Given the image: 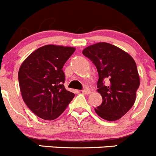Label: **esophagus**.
Masks as SVG:
<instances>
[{
    "instance_id": "34e87169",
    "label": "esophagus",
    "mask_w": 156,
    "mask_h": 156,
    "mask_svg": "<svg viewBox=\"0 0 156 156\" xmlns=\"http://www.w3.org/2000/svg\"><path fill=\"white\" fill-rule=\"evenodd\" d=\"M82 92H83V94H89V93H90V90L89 89H84L82 90Z\"/></svg>"
}]
</instances>
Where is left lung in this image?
Listing matches in <instances>:
<instances>
[{
    "instance_id": "obj_1",
    "label": "left lung",
    "mask_w": 156,
    "mask_h": 156,
    "mask_svg": "<svg viewBox=\"0 0 156 156\" xmlns=\"http://www.w3.org/2000/svg\"><path fill=\"white\" fill-rule=\"evenodd\" d=\"M83 54L92 62L98 73V91L103 101L94 109L96 113L107 121L118 120L135 102L140 86L135 62L126 52L108 43L91 45L83 49Z\"/></svg>"
}]
</instances>
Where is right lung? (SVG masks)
<instances>
[{
  "instance_id": "add662e5",
  "label": "right lung",
  "mask_w": 156,
  "mask_h": 156,
  "mask_svg": "<svg viewBox=\"0 0 156 156\" xmlns=\"http://www.w3.org/2000/svg\"><path fill=\"white\" fill-rule=\"evenodd\" d=\"M75 52L70 46L46 45L36 49L19 70L21 94L28 108L45 120H53L65 110L74 94L65 89L63 68Z\"/></svg>"
}]
</instances>
